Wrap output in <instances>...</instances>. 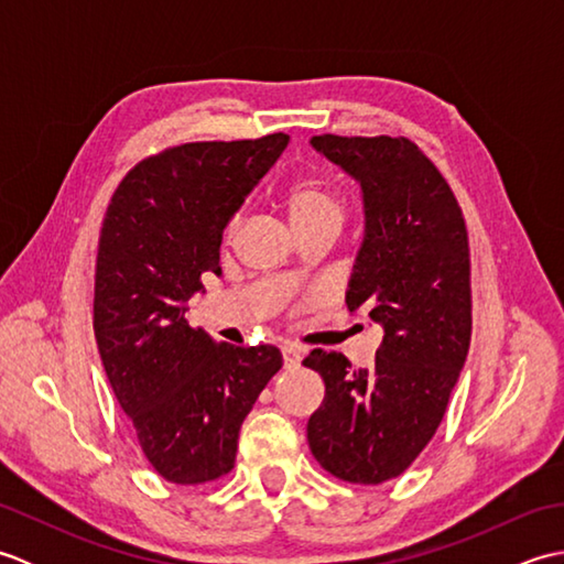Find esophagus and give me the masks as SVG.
<instances>
[{
  "label": "esophagus",
  "mask_w": 564,
  "mask_h": 564,
  "mask_svg": "<svg viewBox=\"0 0 564 564\" xmlns=\"http://www.w3.org/2000/svg\"><path fill=\"white\" fill-rule=\"evenodd\" d=\"M283 366L285 368H297L301 366V361H303V349L301 346H295V344H283Z\"/></svg>",
  "instance_id": "esophagus-1"
}]
</instances>
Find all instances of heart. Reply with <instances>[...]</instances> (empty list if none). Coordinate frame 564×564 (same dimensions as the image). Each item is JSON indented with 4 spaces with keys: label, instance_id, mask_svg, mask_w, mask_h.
<instances>
[{
    "label": "heart",
    "instance_id": "b5f03b06",
    "mask_svg": "<svg viewBox=\"0 0 564 564\" xmlns=\"http://www.w3.org/2000/svg\"><path fill=\"white\" fill-rule=\"evenodd\" d=\"M285 208H289L295 227H303L322 218L341 220V200L329 188L315 182V178H297L295 184H291V188L285 191ZM232 227L235 223L230 225V230Z\"/></svg>",
    "mask_w": 564,
    "mask_h": 564
}]
</instances>
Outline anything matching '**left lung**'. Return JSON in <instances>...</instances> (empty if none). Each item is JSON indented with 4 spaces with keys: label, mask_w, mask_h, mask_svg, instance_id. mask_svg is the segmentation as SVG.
<instances>
[{
    "label": "left lung",
    "mask_w": 564,
    "mask_h": 564,
    "mask_svg": "<svg viewBox=\"0 0 564 564\" xmlns=\"http://www.w3.org/2000/svg\"><path fill=\"white\" fill-rule=\"evenodd\" d=\"M319 154L361 186L366 230L346 307L382 327L376 364L354 370L315 349L303 366L325 380L307 422L310 451L346 482L402 475L436 434L470 349V249L463 210L406 138L315 135Z\"/></svg>",
    "instance_id": "left-lung-1"
}]
</instances>
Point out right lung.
I'll return each instance as SVG.
<instances>
[{"label": "right lung", "instance_id": "1", "mask_svg": "<svg viewBox=\"0 0 564 564\" xmlns=\"http://www.w3.org/2000/svg\"><path fill=\"white\" fill-rule=\"evenodd\" d=\"M289 135L188 142L142 160L106 208L94 281V334L150 465L174 485L235 467L239 426L283 356L232 346L186 322L203 273L220 275L223 230Z\"/></svg>", "mask_w": 564, "mask_h": 564}]
</instances>
